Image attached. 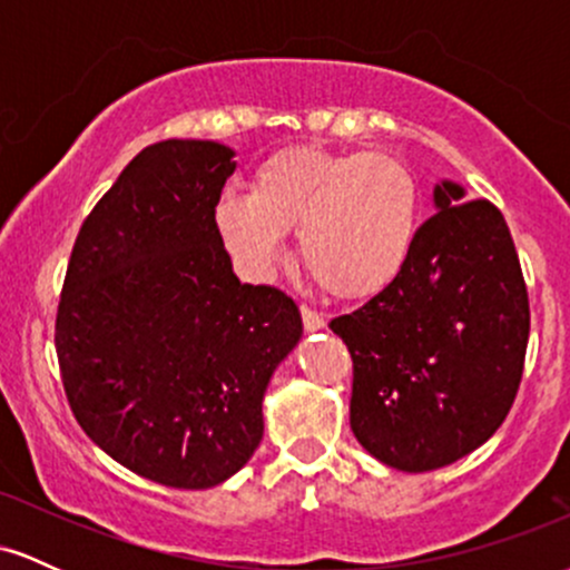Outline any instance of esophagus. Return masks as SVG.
<instances>
[{"label": "esophagus", "instance_id": "esophagus-1", "mask_svg": "<svg viewBox=\"0 0 570 570\" xmlns=\"http://www.w3.org/2000/svg\"><path fill=\"white\" fill-rule=\"evenodd\" d=\"M299 313H303V326H305L307 332H318V330H324V326H326L322 313L313 311V307L299 305Z\"/></svg>", "mask_w": 570, "mask_h": 570}]
</instances>
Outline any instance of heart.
Listing matches in <instances>:
<instances>
[{
	"label": "heart",
	"instance_id": "obj_1",
	"mask_svg": "<svg viewBox=\"0 0 570 570\" xmlns=\"http://www.w3.org/2000/svg\"><path fill=\"white\" fill-rule=\"evenodd\" d=\"M421 219V187L389 153L286 147L257 168L248 195H225L219 238L254 276H265L297 233L311 278L332 297H370L407 265Z\"/></svg>",
	"mask_w": 570,
	"mask_h": 570
}]
</instances>
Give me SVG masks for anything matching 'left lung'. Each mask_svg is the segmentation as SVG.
<instances>
[{
    "label": "left lung",
    "mask_w": 570,
    "mask_h": 570,
    "mask_svg": "<svg viewBox=\"0 0 570 570\" xmlns=\"http://www.w3.org/2000/svg\"><path fill=\"white\" fill-rule=\"evenodd\" d=\"M402 273L330 322L353 358L351 429L402 472L469 455L512 410L531 307L507 219L442 181Z\"/></svg>",
    "instance_id": "obj_1"
}]
</instances>
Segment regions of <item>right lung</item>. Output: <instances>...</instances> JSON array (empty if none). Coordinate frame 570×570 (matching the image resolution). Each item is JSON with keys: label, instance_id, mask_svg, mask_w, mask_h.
Listing matches in <instances>:
<instances>
[{"label": "right lung", "instance_id": "1", "mask_svg": "<svg viewBox=\"0 0 570 570\" xmlns=\"http://www.w3.org/2000/svg\"><path fill=\"white\" fill-rule=\"evenodd\" d=\"M233 149L144 147L82 222L56 313L63 391L85 434L130 472L203 490L263 440V396L303 318L240 284L214 212Z\"/></svg>", "mask_w": 570, "mask_h": 570}]
</instances>
